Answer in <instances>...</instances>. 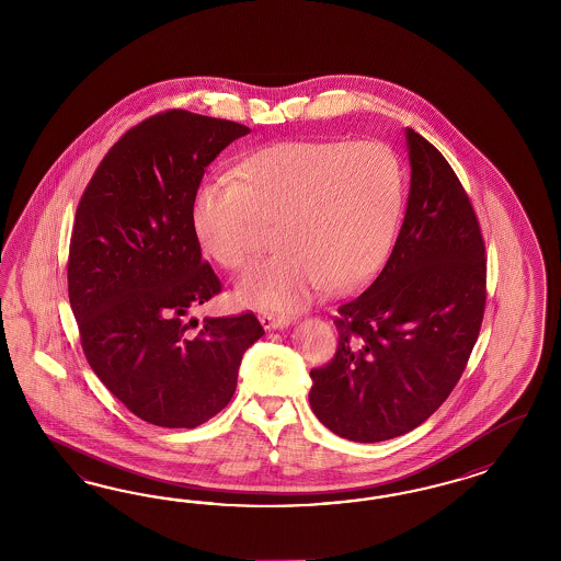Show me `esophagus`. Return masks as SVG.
<instances>
[{
    "instance_id": "1",
    "label": "esophagus",
    "mask_w": 561,
    "mask_h": 561,
    "mask_svg": "<svg viewBox=\"0 0 561 561\" xmlns=\"http://www.w3.org/2000/svg\"><path fill=\"white\" fill-rule=\"evenodd\" d=\"M259 321H261L265 331H273V329H286L289 324L288 319H284V317H273V314H261V317H259Z\"/></svg>"
}]
</instances>
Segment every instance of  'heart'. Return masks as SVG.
<instances>
[{
    "instance_id": "1",
    "label": "heart",
    "mask_w": 561,
    "mask_h": 561,
    "mask_svg": "<svg viewBox=\"0 0 561 561\" xmlns=\"http://www.w3.org/2000/svg\"><path fill=\"white\" fill-rule=\"evenodd\" d=\"M403 207V170L378 141H284L249 153L234 185L193 202L205 253L228 272L255 259L267 228L279 251L238 284L242 305L294 312L319 291H352L380 270Z\"/></svg>"
}]
</instances>
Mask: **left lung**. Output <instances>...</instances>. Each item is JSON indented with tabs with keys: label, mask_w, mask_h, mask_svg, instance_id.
<instances>
[{
	"label": "left lung",
	"mask_w": 561,
	"mask_h": 561,
	"mask_svg": "<svg viewBox=\"0 0 561 561\" xmlns=\"http://www.w3.org/2000/svg\"><path fill=\"white\" fill-rule=\"evenodd\" d=\"M411 187L401 232L370 288L340 306L335 357L310 370V408L354 442L403 436L440 408L473 352L485 247L455 170L405 129Z\"/></svg>",
	"instance_id": "obj_1"
}]
</instances>
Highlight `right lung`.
<instances>
[{"label": "right lung", "mask_w": 561, "mask_h": 561, "mask_svg": "<svg viewBox=\"0 0 561 561\" xmlns=\"http://www.w3.org/2000/svg\"><path fill=\"white\" fill-rule=\"evenodd\" d=\"M234 121L153 115L102 158L76 211L69 305L102 385L148 424L195 427L237 391L244 352L265 335L253 312L193 310L220 294L202 259L193 202L204 172L238 137Z\"/></svg>", "instance_id": "1"}]
</instances>
